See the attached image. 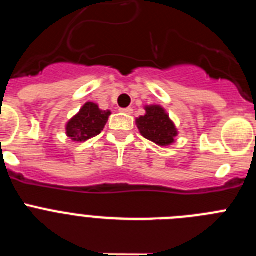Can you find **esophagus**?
Returning a JSON list of instances; mask_svg holds the SVG:
<instances>
[{
	"instance_id": "obj_1",
	"label": "esophagus",
	"mask_w": 256,
	"mask_h": 256,
	"mask_svg": "<svg viewBox=\"0 0 256 256\" xmlns=\"http://www.w3.org/2000/svg\"><path fill=\"white\" fill-rule=\"evenodd\" d=\"M120 112H124V114H128L130 115L133 112V108H120Z\"/></svg>"
}]
</instances>
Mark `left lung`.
Returning a JSON list of instances; mask_svg holds the SVG:
<instances>
[{
	"instance_id": "8db88e82",
	"label": "left lung",
	"mask_w": 256,
	"mask_h": 256,
	"mask_svg": "<svg viewBox=\"0 0 256 256\" xmlns=\"http://www.w3.org/2000/svg\"><path fill=\"white\" fill-rule=\"evenodd\" d=\"M144 110L146 114L136 119L140 133L159 146L174 144L178 130L165 108L160 105H148L144 106Z\"/></svg>"
}]
</instances>
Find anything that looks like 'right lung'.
Here are the masks:
<instances>
[{
    "instance_id": "1",
    "label": "right lung",
    "mask_w": 256,
    "mask_h": 256,
    "mask_svg": "<svg viewBox=\"0 0 256 256\" xmlns=\"http://www.w3.org/2000/svg\"><path fill=\"white\" fill-rule=\"evenodd\" d=\"M110 115V110H101L97 104L86 102L78 114L66 123V136L74 142H84L96 137L105 128Z\"/></svg>"
}]
</instances>
